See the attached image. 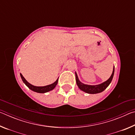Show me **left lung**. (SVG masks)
<instances>
[{
  "label": "left lung",
  "mask_w": 135,
  "mask_h": 135,
  "mask_svg": "<svg viewBox=\"0 0 135 135\" xmlns=\"http://www.w3.org/2000/svg\"><path fill=\"white\" fill-rule=\"evenodd\" d=\"M114 73V67L113 69V73H112L111 77H109V79L108 80L104 82L103 83L98 84V85H95V86L87 85V84L81 83V82L79 81L78 77H77V75L76 73V83L80 89L84 91V92H85L86 93H91V94H95V93H100V92H102V91H104L105 89L107 87L109 86V84H110L113 78Z\"/></svg>",
  "instance_id": "8db88e82"
}]
</instances>
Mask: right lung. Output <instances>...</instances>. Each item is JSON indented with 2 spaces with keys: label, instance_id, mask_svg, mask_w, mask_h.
Returning <instances> with one entry per match:
<instances>
[{
  "label": "right lung",
  "instance_id": "add662e5",
  "mask_svg": "<svg viewBox=\"0 0 135 135\" xmlns=\"http://www.w3.org/2000/svg\"><path fill=\"white\" fill-rule=\"evenodd\" d=\"M20 76H21V79L23 81L25 84L28 87V88L31 89V90L34 91V92H38V93H45V92H47L49 91H51L52 89L55 88V86H56L57 83H58V79L56 80V81L55 82H54V83H52L51 84H49V85L47 86H35L31 84L30 83H29L28 81H27L26 79H25L24 77L22 76V75L20 73Z\"/></svg>",
  "mask_w": 135,
  "mask_h": 135
}]
</instances>
